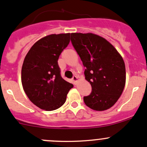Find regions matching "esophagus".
Here are the masks:
<instances>
[{
  "instance_id": "1",
  "label": "esophagus",
  "mask_w": 147,
  "mask_h": 147,
  "mask_svg": "<svg viewBox=\"0 0 147 147\" xmlns=\"http://www.w3.org/2000/svg\"><path fill=\"white\" fill-rule=\"evenodd\" d=\"M78 80H79V79H78V77L76 76V75H74L73 78H72V81H73L74 84H76L77 82H78Z\"/></svg>"
}]
</instances>
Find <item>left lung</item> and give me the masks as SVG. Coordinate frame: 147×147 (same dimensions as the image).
<instances>
[{"mask_svg":"<svg viewBox=\"0 0 147 147\" xmlns=\"http://www.w3.org/2000/svg\"><path fill=\"white\" fill-rule=\"evenodd\" d=\"M71 42L85 67V80L92 86L91 94L84 97V103L95 111L109 109L125 86L122 57L109 41L91 32L71 33Z\"/></svg>","mask_w":147,"mask_h":147,"instance_id":"1","label":"left lung"}]
</instances>
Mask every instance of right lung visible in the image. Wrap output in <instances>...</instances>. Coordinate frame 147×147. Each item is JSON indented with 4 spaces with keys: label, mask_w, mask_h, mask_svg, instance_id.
<instances>
[{
    "label": "right lung",
    "mask_w": 147,
    "mask_h": 147,
    "mask_svg": "<svg viewBox=\"0 0 147 147\" xmlns=\"http://www.w3.org/2000/svg\"><path fill=\"white\" fill-rule=\"evenodd\" d=\"M70 33L51 34L31 47L23 61L21 82L29 100L40 109L53 111L63 106L73 87L60 75L57 60L69 43Z\"/></svg>",
    "instance_id": "obj_1"
}]
</instances>
